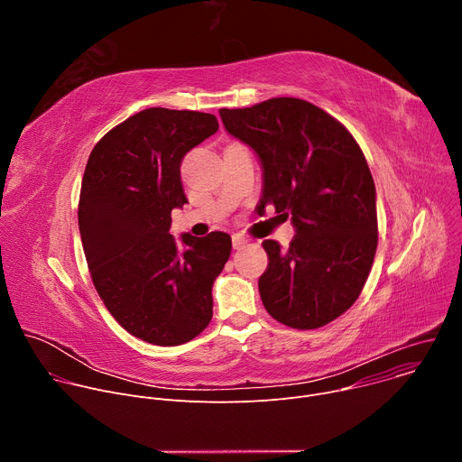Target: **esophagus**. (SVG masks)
<instances>
[{
  "instance_id": "esophagus-1",
  "label": "esophagus",
  "mask_w": 462,
  "mask_h": 462,
  "mask_svg": "<svg viewBox=\"0 0 462 462\" xmlns=\"http://www.w3.org/2000/svg\"><path fill=\"white\" fill-rule=\"evenodd\" d=\"M246 245H248V239H246V236H245V234L237 232V234H234V236H232V246H234L236 250H241V248H245Z\"/></svg>"
}]
</instances>
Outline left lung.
<instances>
[{"mask_svg":"<svg viewBox=\"0 0 462 462\" xmlns=\"http://www.w3.org/2000/svg\"><path fill=\"white\" fill-rule=\"evenodd\" d=\"M219 115L261 162L263 208L274 205L296 228L287 250L263 241V305L292 328L327 325L360 296L378 243L376 189L360 146L337 118L300 98Z\"/></svg>","mask_w":462,"mask_h":462,"instance_id":"left-lung-1","label":"left lung"}]
</instances>
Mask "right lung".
Segmentation results:
<instances>
[{
	"label": "right lung",
	"mask_w": 462,
	"mask_h": 462,
	"mask_svg": "<svg viewBox=\"0 0 462 462\" xmlns=\"http://www.w3.org/2000/svg\"><path fill=\"white\" fill-rule=\"evenodd\" d=\"M217 129L210 113L150 107L106 134L84 171L79 226L95 289L129 335L153 346L193 340L214 314L230 236L182 234L179 248L170 226L188 203L182 159Z\"/></svg>",
	"instance_id": "1"
}]
</instances>
